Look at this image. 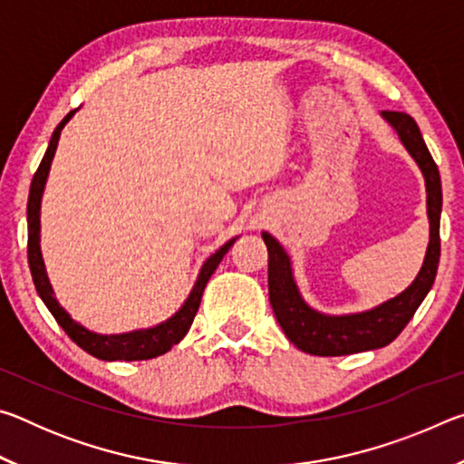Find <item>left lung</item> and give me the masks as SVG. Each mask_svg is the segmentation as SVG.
Segmentation results:
<instances>
[{
	"instance_id": "left-lung-1",
	"label": "left lung",
	"mask_w": 464,
	"mask_h": 464,
	"mask_svg": "<svg viewBox=\"0 0 464 464\" xmlns=\"http://www.w3.org/2000/svg\"><path fill=\"white\" fill-rule=\"evenodd\" d=\"M382 119L397 130L403 147L420 166L428 192V251L420 274L401 295L371 311L352 313V315L319 313L311 309L298 293L293 276V264H290L285 247L270 233H262L266 247H268V293L274 315H276L288 340L298 350L313 356H345L391 343L410 324L413 313L418 311L431 285H434L440 262V213H442L440 171L426 143H423L420 127L410 114L382 110Z\"/></svg>"
}]
</instances>
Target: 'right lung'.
Listing matches in <instances>:
<instances>
[{"label":"right lung","mask_w":464,"mask_h":464,"mask_svg":"<svg viewBox=\"0 0 464 464\" xmlns=\"http://www.w3.org/2000/svg\"><path fill=\"white\" fill-rule=\"evenodd\" d=\"M75 112L77 110H72V112H69L65 119L57 124V129H54L53 137L49 140V149H46L41 166H38L36 174L33 178V184H30L28 213H26L28 215V264H30V272H33L36 293L41 295L43 303L49 307L53 317L57 319V324L65 329V334L72 337L80 348L88 352V354L96 356L100 360H110V362H112V360H127V362H130V360H149V358L161 356L166 354V352H169L171 345H176L188 334L196 311L200 307L204 286H207L208 278L213 276L217 266L221 264L223 256L229 251V247L237 237L227 241L217 254H213L207 262H204L198 278H196L192 293L186 298V303L168 321H163V324L149 329H135V332H129V334L102 335V334L90 332V329H85L83 325L77 324V321H73L69 317V313L57 303V298H54L53 286L44 270V262L41 254V200H43L46 178H49L53 157H54V151H57L61 130L69 121H72V116Z\"/></svg>","instance_id":"right-lung-1"}]
</instances>
